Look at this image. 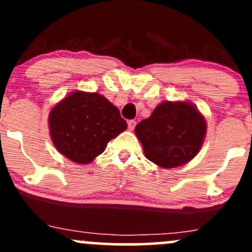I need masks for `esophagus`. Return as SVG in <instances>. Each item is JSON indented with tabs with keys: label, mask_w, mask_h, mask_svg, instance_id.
I'll return each mask as SVG.
<instances>
[{
	"label": "esophagus",
	"mask_w": 252,
	"mask_h": 252,
	"mask_svg": "<svg viewBox=\"0 0 252 252\" xmlns=\"http://www.w3.org/2000/svg\"><path fill=\"white\" fill-rule=\"evenodd\" d=\"M135 126H136V122H135L134 119H130V121H128L129 130H133V129L135 128Z\"/></svg>",
	"instance_id": "obj_1"
}]
</instances>
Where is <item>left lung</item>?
Returning <instances> with one entry per match:
<instances>
[{
  "instance_id": "1",
  "label": "left lung",
  "mask_w": 252,
  "mask_h": 252,
  "mask_svg": "<svg viewBox=\"0 0 252 252\" xmlns=\"http://www.w3.org/2000/svg\"><path fill=\"white\" fill-rule=\"evenodd\" d=\"M135 134L147 159L171 169L197 156L206 134V122L189 101H164L135 126Z\"/></svg>"
}]
</instances>
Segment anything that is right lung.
I'll return each instance as SVG.
<instances>
[{
	"label": "right lung",
	"mask_w": 252,
	"mask_h": 252,
	"mask_svg": "<svg viewBox=\"0 0 252 252\" xmlns=\"http://www.w3.org/2000/svg\"><path fill=\"white\" fill-rule=\"evenodd\" d=\"M49 131L55 148L70 160L91 163L108 141L126 129L119 110L97 93L76 91L49 113Z\"/></svg>",
	"instance_id": "obj_1"
}]
</instances>
